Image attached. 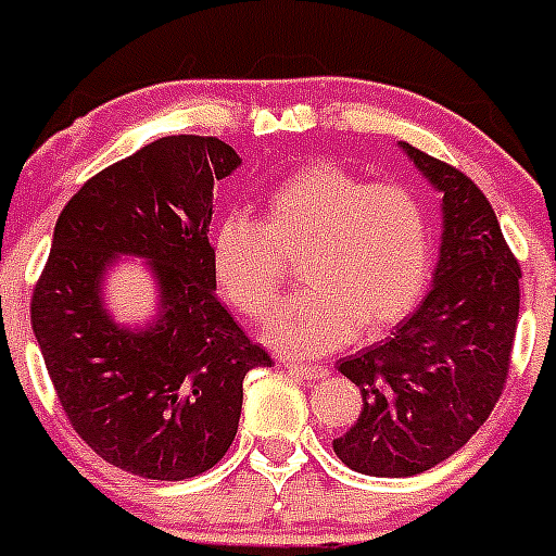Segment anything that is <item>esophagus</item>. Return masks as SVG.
I'll return each mask as SVG.
<instances>
[{
	"label": "esophagus",
	"mask_w": 556,
	"mask_h": 556,
	"mask_svg": "<svg viewBox=\"0 0 556 556\" xmlns=\"http://www.w3.org/2000/svg\"><path fill=\"white\" fill-rule=\"evenodd\" d=\"M291 374H296V377H302V380H325L328 377V365H308V363H293V359H288V363H282Z\"/></svg>",
	"instance_id": "34e87169"
}]
</instances>
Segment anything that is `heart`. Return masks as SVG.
Segmentation results:
<instances>
[{
  "label": "heart",
  "instance_id": "heart-1",
  "mask_svg": "<svg viewBox=\"0 0 556 556\" xmlns=\"http://www.w3.org/2000/svg\"><path fill=\"white\" fill-rule=\"evenodd\" d=\"M211 270L242 317L263 323L286 291V256L300 254L308 291L265 328L282 354L319 356L356 333L380 337L417 308L434 268V228L417 193L368 182L314 160L265 197L263 223L225 214L207 237Z\"/></svg>",
  "mask_w": 556,
  "mask_h": 556
}]
</instances>
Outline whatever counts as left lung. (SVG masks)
I'll return each instance as SVG.
<instances>
[{"mask_svg": "<svg viewBox=\"0 0 556 556\" xmlns=\"http://www.w3.org/2000/svg\"><path fill=\"white\" fill-rule=\"evenodd\" d=\"M403 148L442 191L445 231L422 305L386 342L340 359L363 414L333 451L371 477L428 471L477 434L508 382L520 319L522 270L485 193L448 162Z\"/></svg>", "mask_w": 556, "mask_h": 556, "instance_id": "1", "label": "left lung"}]
</instances>
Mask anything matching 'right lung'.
Here are the masks:
<instances>
[{
  "label": "right lung",
  "mask_w": 556,
  "mask_h": 556,
  "mask_svg": "<svg viewBox=\"0 0 556 556\" xmlns=\"http://www.w3.org/2000/svg\"><path fill=\"white\" fill-rule=\"evenodd\" d=\"M239 156L216 137H162L90 176L67 200L30 296V325L56 400L99 457L146 480H191L231 448L251 368L268 351L214 296L207 251L214 182ZM114 253L154 260L163 311L122 332L98 277Z\"/></svg>",
  "instance_id": "1"
}]
</instances>
